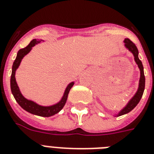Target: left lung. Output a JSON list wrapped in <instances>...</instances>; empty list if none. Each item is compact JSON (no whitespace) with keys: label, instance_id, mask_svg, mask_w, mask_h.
<instances>
[{"label":"left lung","instance_id":"1","mask_svg":"<svg viewBox=\"0 0 154 154\" xmlns=\"http://www.w3.org/2000/svg\"><path fill=\"white\" fill-rule=\"evenodd\" d=\"M124 43H125V48L128 50L132 54L133 56H134V60H135V63L137 64V66L139 67V71H140V77H139L138 89H137L136 92L135 93V95H133L132 98L128 102V103L125 105L124 108H122L118 113L114 115V117H120V116H122V115H125L126 113H129V112H131L138 105V103H139L141 98H142L143 95V92H144V89H145L144 70H143V63H142L140 59H139V51H138V48H137L135 44L132 43L128 38H125L124 40Z\"/></svg>","mask_w":154,"mask_h":154}]
</instances>
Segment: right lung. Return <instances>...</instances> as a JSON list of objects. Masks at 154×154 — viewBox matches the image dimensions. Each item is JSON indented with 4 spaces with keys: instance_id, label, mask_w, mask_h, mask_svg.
<instances>
[{
    "instance_id": "1",
    "label": "right lung",
    "mask_w": 154,
    "mask_h": 154,
    "mask_svg": "<svg viewBox=\"0 0 154 154\" xmlns=\"http://www.w3.org/2000/svg\"><path fill=\"white\" fill-rule=\"evenodd\" d=\"M44 41H45L44 40L41 39H33L30 41L29 45H27L26 47L24 48L20 49L18 51L17 56L15 58V60L14 61L13 65H12V70H11L10 83H11V93H12V95H13L16 102L19 103V105L23 109H25L28 113L37 115V116L48 117L58 113L64 107L67 101V98H68L69 90L74 85V81H72V82L67 85L61 99L58 103L50 106H42L37 103L36 102L33 101V100L26 99V98L23 96L21 91H20V89H19V85H18L17 82H16V79H15V73H16V70L19 67V66H20V63H21L23 58L25 57L26 55L32 50L33 47H34L37 44H40L41 42H44Z\"/></svg>"
}]
</instances>
